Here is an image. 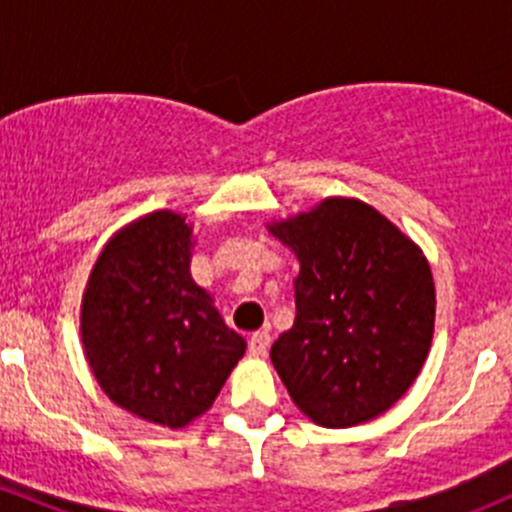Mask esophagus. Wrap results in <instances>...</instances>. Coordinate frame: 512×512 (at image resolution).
Returning a JSON list of instances; mask_svg holds the SVG:
<instances>
[{"label":"esophagus","mask_w":512,"mask_h":512,"mask_svg":"<svg viewBox=\"0 0 512 512\" xmlns=\"http://www.w3.org/2000/svg\"><path fill=\"white\" fill-rule=\"evenodd\" d=\"M270 349V332L260 329V332H252L250 337V354L252 356H265Z\"/></svg>","instance_id":"34e87169"}]
</instances>
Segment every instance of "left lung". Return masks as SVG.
<instances>
[{
    "instance_id": "left-lung-1",
    "label": "left lung",
    "mask_w": 512,
    "mask_h": 512,
    "mask_svg": "<svg viewBox=\"0 0 512 512\" xmlns=\"http://www.w3.org/2000/svg\"><path fill=\"white\" fill-rule=\"evenodd\" d=\"M267 227L299 260L294 324L270 349L297 409L324 428L384 414L431 349L436 289L423 252L354 198Z\"/></svg>"
}]
</instances>
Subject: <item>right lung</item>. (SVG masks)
<instances>
[{
    "mask_svg": "<svg viewBox=\"0 0 512 512\" xmlns=\"http://www.w3.org/2000/svg\"><path fill=\"white\" fill-rule=\"evenodd\" d=\"M193 227L156 210L118 230L89 275L81 342L98 386L121 409L168 428L213 406L245 339L190 275Z\"/></svg>",
    "mask_w": 512,
    "mask_h": 512,
    "instance_id": "right-lung-1",
    "label": "right lung"
}]
</instances>
